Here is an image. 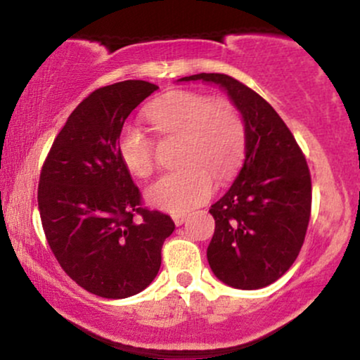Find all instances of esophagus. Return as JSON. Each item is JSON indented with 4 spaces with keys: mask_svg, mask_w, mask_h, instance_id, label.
<instances>
[{
    "mask_svg": "<svg viewBox=\"0 0 360 360\" xmlns=\"http://www.w3.org/2000/svg\"><path fill=\"white\" fill-rule=\"evenodd\" d=\"M186 218H188V214H186V213H176V214H172V220H174V223H176L177 226L183 225V223L186 221Z\"/></svg>",
    "mask_w": 360,
    "mask_h": 360,
    "instance_id": "34e87169",
    "label": "esophagus"
}]
</instances>
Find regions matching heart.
Segmentation results:
<instances>
[{
	"label": "heart",
	"mask_w": 360,
	"mask_h": 360,
	"mask_svg": "<svg viewBox=\"0 0 360 360\" xmlns=\"http://www.w3.org/2000/svg\"><path fill=\"white\" fill-rule=\"evenodd\" d=\"M147 117L160 135H181L179 162L147 189L152 205L166 212H188L203 205L214 191V177L229 179L245 150V122L233 103L213 100L198 91L176 89L157 98ZM123 166L147 177L155 166V143L142 127L128 123L117 139Z\"/></svg>",
	"instance_id": "1"
}]
</instances>
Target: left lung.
Wrapping results in <instances>:
<instances>
[{
    "instance_id": "8db88e82",
    "label": "left lung",
    "mask_w": 360,
    "mask_h": 360,
    "mask_svg": "<svg viewBox=\"0 0 360 360\" xmlns=\"http://www.w3.org/2000/svg\"><path fill=\"white\" fill-rule=\"evenodd\" d=\"M226 89L245 122V159L232 188L212 205L208 262L237 289L266 288L292 266L311 214V176L296 139L260 94L232 76L201 72L179 81Z\"/></svg>"
}]
</instances>
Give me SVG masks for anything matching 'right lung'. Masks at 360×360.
<instances>
[{"mask_svg": "<svg viewBox=\"0 0 360 360\" xmlns=\"http://www.w3.org/2000/svg\"><path fill=\"white\" fill-rule=\"evenodd\" d=\"M159 86L122 81L84 98L53 140L39 181V212L52 254L82 289L108 300L134 296L154 281L169 214L143 206L118 155L123 123Z\"/></svg>", "mask_w": 360, "mask_h": 360, "instance_id": "1", "label": "right lung"}]
</instances>
